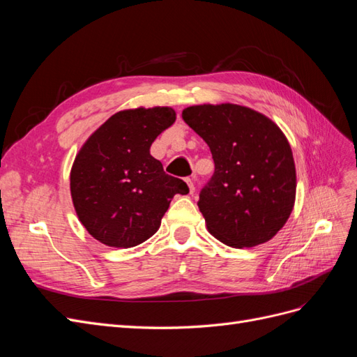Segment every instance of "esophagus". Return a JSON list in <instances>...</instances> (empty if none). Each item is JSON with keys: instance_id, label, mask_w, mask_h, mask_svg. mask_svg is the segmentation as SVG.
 Masks as SVG:
<instances>
[{"instance_id": "1", "label": "esophagus", "mask_w": 357, "mask_h": 357, "mask_svg": "<svg viewBox=\"0 0 357 357\" xmlns=\"http://www.w3.org/2000/svg\"><path fill=\"white\" fill-rule=\"evenodd\" d=\"M186 183H188V186H189V192H190V193L195 192V178H193V177H188V178H186Z\"/></svg>"}]
</instances>
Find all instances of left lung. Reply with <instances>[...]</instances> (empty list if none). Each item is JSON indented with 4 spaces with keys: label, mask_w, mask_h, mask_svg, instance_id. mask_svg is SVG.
<instances>
[{
    "label": "left lung",
    "mask_w": 357,
    "mask_h": 357,
    "mask_svg": "<svg viewBox=\"0 0 357 357\" xmlns=\"http://www.w3.org/2000/svg\"><path fill=\"white\" fill-rule=\"evenodd\" d=\"M214 159V174L198 207L211 235L231 247L266 243L283 228L295 204L291 149L271 119L236 104L183 110Z\"/></svg>",
    "instance_id": "left-lung-1"
}]
</instances>
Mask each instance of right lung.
<instances>
[{
	"label": "right lung",
	"instance_id": "1",
	"mask_svg": "<svg viewBox=\"0 0 357 357\" xmlns=\"http://www.w3.org/2000/svg\"><path fill=\"white\" fill-rule=\"evenodd\" d=\"M174 122L169 107L119 112L83 144L70 186L75 213L95 240L123 248L142 244L159 229L176 193H189L150 155L156 137Z\"/></svg>",
	"mask_w": 357,
	"mask_h": 357
}]
</instances>
